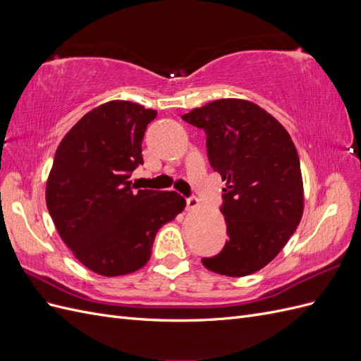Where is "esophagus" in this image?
<instances>
[{"mask_svg":"<svg viewBox=\"0 0 361 361\" xmlns=\"http://www.w3.org/2000/svg\"><path fill=\"white\" fill-rule=\"evenodd\" d=\"M199 206V200H197V197H188L187 199V209L190 211V209H195V207Z\"/></svg>","mask_w":361,"mask_h":361,"instance_id":"esophagus-1","label":"esophagus"}]
</instances>
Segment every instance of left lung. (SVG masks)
<instances>
[{
	"instance_id": "obj_1",
	"label": "left lung",
	"mask_w": 361,
	"mask_h": 361,
	"mask_svg": "<svg viewBox=\"0 0 361 361\" xmlns=\"http://www.w3.org/2000/svg\"><path fill=\"white\" fill-rule=\"evenodd\" d=\"M182 118L204 130L207 158L226 180L221 212L228 239L202 264L227 277L253 274L280 253L301 221L304 190L293 141L279 120L244 99H218Z\"/></svg>"
}]
</instances>
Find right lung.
<instances>
[{"mask_svg": "<svg viewBox=\"0 0 361 361\" xmlns=\"http://www.w3.org/2000/svg\"><path fill=\"white\" fill-rule=\"evenodd\" d=\"M157 111L110 101L64 135L47 182V206L61 239L84 267L105 277L143 268L159 228L185 209L174 191L134 190L141 143Z\"/></svg>", "mask_w": 361, "mask_h": 361, "instance_id": "obj_1", "label": "right lung"}]
</instances>
